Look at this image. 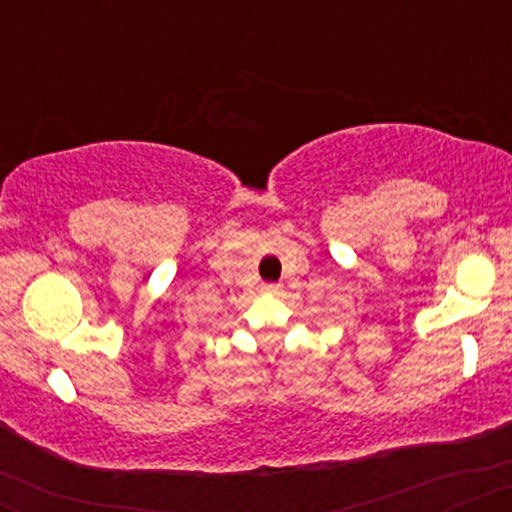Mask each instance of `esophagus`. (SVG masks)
<instances>
[{
    "label": "esophagus",
    "instance_id": "esophagus-1",
    "mask_svg": "<svg viewBox=\"0 0 512 512\" xmlns=\"http://www.w3.org/2000/svg\"><path fill=\"white\" fill-rule=\"evenodd\" d=\"M262 291L269 293V296H274V293H281V286L279 284H264Z\"/></svg>",
    "mask_w": 512,
    "mask_h": 512
}]
</instances>
